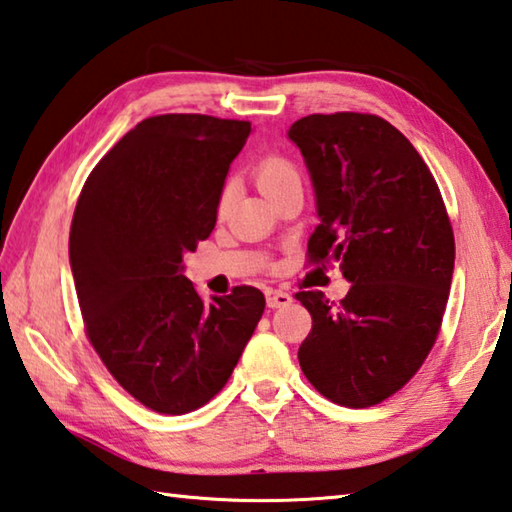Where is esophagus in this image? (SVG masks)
I'll use <instances>...</instances> for the list:
<instances>
[{
	"label": "esophagus",
	"instance_id": "34e87169",
	"mask_svg": "<svg viewBox=\"0 0 512 512\" xmlns=\"http://www.w3.org/2000/svg\"><path fill=\"white\" fill-rule=\"evenodd\" d=\"M293 302V295L286 291H277V288H268L266 291V304L268 309H282V306H288Z\"/></svg>",
	"mask_w": 512,
	"mask_h": 512
}]
</instances>
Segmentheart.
I'll return each instance as SVG.
<instances>
[{
    "mask_svg": "<svg viewBox=\"0 0 512 512\" xmlns=\"http://www.w3.org/2000/svg\"><path fill=\"white\" fill-rule=\"evenodd\" d=\"M255 179L259 190H262L266 197H273L277 190H282L284 185L300 181V174H297L295 165L291 161H286L284 156H266V159L255 167ZM230 203V190L226 188L221 192L219 199V210L224 212Z\"/></svg>",
    "mask_w": 512,
    "mask_h": 512,
    "instance_id": "1",
    "label": "heart"
}]
</instances>
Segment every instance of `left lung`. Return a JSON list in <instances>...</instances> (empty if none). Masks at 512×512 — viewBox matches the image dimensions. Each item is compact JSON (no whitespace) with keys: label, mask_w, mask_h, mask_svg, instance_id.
Returning <instances> with one entry per match:
<instances>
[{"label":"left lung","mask_w":512,"mask_h":512,"mask_svg":"<svg viewBox=\"0 0 512 512\" xmlns=\"http://www.w3.org/2000/svg\"><path fill=\"white\" fill-rule=\"evenodd\" d=\"M288 138L309 170L320 224L313 262H340L338 306L295 295L313 318L297 358L329 401L369 407L398 392L430 353L454 271V235L439 185L414 145L371 114H313Z\"/></svg>","instance_id":"obj_1"}]
</instances>
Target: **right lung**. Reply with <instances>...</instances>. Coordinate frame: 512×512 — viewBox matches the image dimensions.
Here are the masks:
<instances>
[{
    "instance_id": "1",
    "label": "right lung",
    "mask_w": 512,
    "mask_h": 512,
    "mask_svg": "<svg viewBox=\"0 0 512 512\" xmlns=\"http://www.w3.org/2000/svg\"><path fill=\"white\" fill-rule=\"evenodd\" d=\"M250 132L246 120L145 118L102 156L73 212L69 262L87 336L111 376L154 412L206 405L264 313L253 286L206 302L183 275V255L217 224Z\"/></svg>"
}]
</instances>
